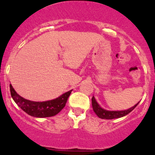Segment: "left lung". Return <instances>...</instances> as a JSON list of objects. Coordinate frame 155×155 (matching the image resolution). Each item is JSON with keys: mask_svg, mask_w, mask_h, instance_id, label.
Here are the masks:
<instances>
[{"mask_svg": "<svg viewBox=\"0 0 155 155\" xmlns=\"http://www.w3.org/2000/svg\"><path fill=\"white\" fill-rule=\"evenodd\" d=\"M91 104L94 112H95V114H96L99 118H102V119H113V118H121V117L123 116H125L126 115L129 114L131 111H133L135 109V107L138 105L139 103L136 104L134 107L130 108V109H127V110L121 111H109L103 109V108L97 104V101L95 100L94 97V96L91 99Z\"/></svg>", "mask_w": 155, "mask_h": 155, "instance_id": "obj_1", "label": "left lung"}]
</instances>
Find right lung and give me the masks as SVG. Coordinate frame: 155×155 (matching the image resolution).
Masks as SVG:
<instances>
[{
    "label": "right lung",
    "instance_id": "1",
    "mask_svg": "<svg viewBox=\"0 0 155 155\" xmlns=\"http://www.w3.org/2000/svg\"><path fill=\"white\" fill-rule=\"evenodd\" d=\"M11 97L15 104L29 115L36 118H46L57 115L66 105L69 96L73 90L63 94L54 100L36 102L26 100L16 93L12 85H10Z\"/></svg>",
    "mask_w": 155,
    "mask_h": 155
}]
</instances>
